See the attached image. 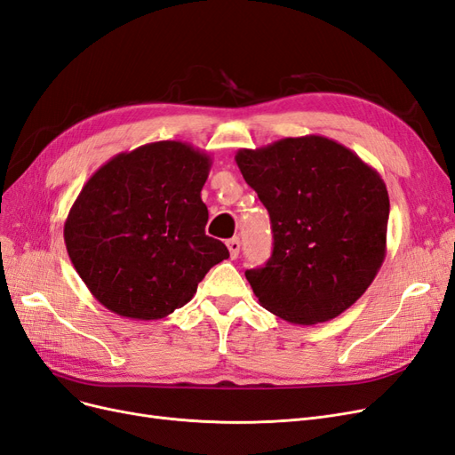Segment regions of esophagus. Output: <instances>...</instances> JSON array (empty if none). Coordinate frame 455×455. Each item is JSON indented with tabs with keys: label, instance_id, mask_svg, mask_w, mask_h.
<instances>
[{
	"label": "esophagus",
	"instance_id": "obj_1",
	"mask_svg": "<svg viewBox=\"0 0 455 455\" xmlns=\"http://www.w3.org/2000/svg\"><path fill=\"white\" fill-rule=\"evenodd\" d=\"M227 247H228V253H230V259H236L240 255V240L238 238H230L227 242Z\"/></svg>",
	"mask_w": 455,
	"mask_h": 455
}]
</instances>
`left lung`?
I'll use <instances>...</instances> for the list:
<instances>
[{
    "label": "left lung",
    "instance_id": "obj_1",
    "mask_svg": "<svg viewBox=\"0 0 455 455\" xmlns=\"http://www.w3.org/2000/svg\"><path fill=\"white\" fill-rule=\"evenodd\" d=\"M236 164L272 223V257L245 272L260 306L295 325L346 312L386 259L389 196L379 173L323 136L240 149Z\"/></svg>",
    "mask_w": 455,
    "mask_h": 455
}]
</instances>
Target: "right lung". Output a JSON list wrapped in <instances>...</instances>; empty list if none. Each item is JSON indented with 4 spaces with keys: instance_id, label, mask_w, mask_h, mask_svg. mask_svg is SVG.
I'll use <instances>...</instances> for the list:
<instances>
[{
    "instance_id": "obj_1",
    "label": "right lung",
    "mask_w": 455,
    "mask_h": 455,
    "mask_svg": "<svg viewBox=\"0 0 455 455\" xmlns=\"http://www.w3.org/2000/svg\"><path fill=\"white\" fill-rule=\"evenodd\" d=\"M212 158L183 141H155L98 168L64 223L68 255L108 310L163 319L195 297L212 267L228 259L206 236L202 187Z\"/></svg>"
}]
</instances>
